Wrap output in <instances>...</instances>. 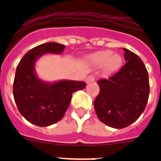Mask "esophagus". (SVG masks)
<instances>
[{
    "instance_id": "obj_1",
    "label": "esophagus",
    "mask_w": 161,
    "mask_h": 161,
    "mask_svg": "<svg viewBox=\"0 0 161 161\" xmlns=\"http://www.w3.org/2000/svg\"><path fill=\"white\" fill-rule=\"evenodd\" d=\"M86 83L87 84H89V83H92V82H94L95 81V76H93V75H91V76H89V77H87V78H86Z\"/></svg>"
}]
</instances>
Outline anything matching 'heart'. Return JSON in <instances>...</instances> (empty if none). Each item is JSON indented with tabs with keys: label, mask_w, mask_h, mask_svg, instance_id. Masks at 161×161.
Segmentation results:
<instances>
[{
	"label": "heart",
	"mask_w": 161,
	"mask_h": 161,
	"mask_svg": "<svg viewBox=\"0 0 161 161\" xmlns=\"http://www.w3.org/2000/svg\"><path fill=\"white\" fill-rule=\"evenodd\" d=\"M92 59L97 66L103 65L104 70L108 73L115 71L121 64V56L116 53H111L109 51H103L96 53Z\"/></svg>",
	"instance_id": "heart-1"
}]
</instances>
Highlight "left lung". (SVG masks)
I'll return each instance as SVG.
<instances>
[{
	"label": "left lung",
	"mask_w": 161,
	"mask_h": 161,
	"mask_svg": "<svg viewBox=\"0 0 161 161\" xmlns=\"http://www.w3.org/2000/svg\"><path fill=\"white\" fill-rule=\"evenodd\" d=\"M125 64L108 79H99L94 101L99 120L114 128H124L144 111L149 97L148 73L135 53L123 48Z\"/></svg>",
	"instance_id": "left-lung-1"
}]
</instances>
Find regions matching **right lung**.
<instances>
[{
	"instance_id": "obj_1",
	"label": "right lung",
	"mask_w": 161,
	"mask_h": 161,
	"mask_svg": "<svg viewBox=\"0 0 161 161\" xmlns=\"http://www.w3.org/2000/svg\"><path fill=\"white\" fill-rule=\"evenodd\" d=\"M65 46L48 42L31 49L24 55L16 68L13 93L17 108L27 121L39 127L54 124L66 112L72 93L83 90V81L62 80L46 83L36 76V60L46 53H63Z\"/></svg>"
}]
</instances>
